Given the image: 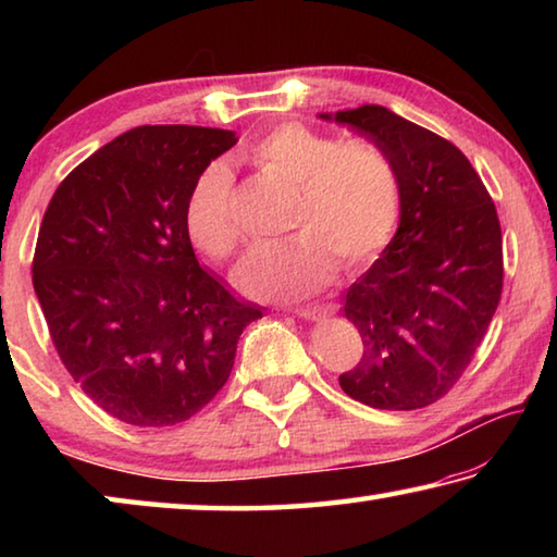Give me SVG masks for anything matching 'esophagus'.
Here are the masks:
<instances>
[{
	"instance_id": "1",
	"label": "esophagus",
	"mask_w": 557,
	"mask_h": 557,
	"mask_svg": "<svg viewBox=\"0 0 557 557\" xmlns=\"http://www.w3.org/2000/svg\"><path fill=\"white\" fill-rule=\"evenodd\" d=\"M297 317H305V319H319L322 314H326V307L322 305H305V307H295L292 309Z\"/></svg>"
}]
</instances>
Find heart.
I'll use <instances>...</instances> for the list:
<instances>
[{
	"label": "heart",
	"mask_w": 557,
	"mask_h": 557,
	"mask_svg": "<svg viewBox=\"0 0 557 557\" xmlns=\"http://www.w3.org/2000/svg\"><path fill=\"white\" fill-rule=\"evenodd\" d=\"M245 162L295 186L287 211L292 238L262 248L238 270L243 292L295 299L322 289L336 262L358 270L388 245L398 223L400 184L391 157L369 139H346L301 122H282L240 147ZM188 240L206 258L235 256L240 228L233 213V174L211 164L196 178L184 213Z\"/></svg>",
	"instance_id": "obj_1"
}]
</instances>
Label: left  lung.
<instances>
[{
  "label": "left lung",
  "mask_w": 557,
  "mask_h": 557,
  "mask_svg": "<svg viewBox=\"0 0 557 557\" xmlns=\"http://www.w3.org/2000/svg\"><path fill=\"white\" fill-rule=\"evenodd\" d=\"M334 120L379 145L400 184L398 233L346 292L363 354L338 385L379 410L428 408L467 371L502 299L496 206L469 159L435 132L381 106Z\"/></svg>",
  "instance_id": "8db88e82"
}]
</instances>
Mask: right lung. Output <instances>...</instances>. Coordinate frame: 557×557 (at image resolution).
I'll list each match as a JSON object with an SVG mask.
<instances>
[{
    "instance_id": "1",
    "label": "right lung",
    "mask_w": 557,
    "mask_h": 557,
    "mask_svg": "<svg viewBox=\"0 0 557 557\" xmlns=\"http://www.w3.org/2000/svg\"><path fill=\"white\" fill-rule=\"evenodd\" d=\"M235 145L228 129L143 125L55 188L32 262L65 371L112 418L166 428L206 408L262 309L235 299L194 256L191 186Z\"/></svg>"
}]
</instances>
